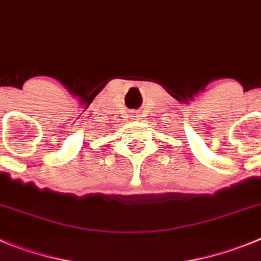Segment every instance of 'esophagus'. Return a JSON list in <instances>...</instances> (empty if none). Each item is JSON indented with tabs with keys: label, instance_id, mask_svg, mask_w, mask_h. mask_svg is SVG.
<instances>
[{
	"label": "esophagus",
	"instance_id": "obj_1",
	"mask_svg": "<svg viewBox=\"0 0 261 261\" xmlns=\"http://www.w3.org/2000/svg\"><path fill=\"white\" fill-rule=\"evenodd\" d=\"M135 118H136V116H135Z\"/></svg>",
	"mask_w": 261,
	"mask_h": 261
}]
</instances>
